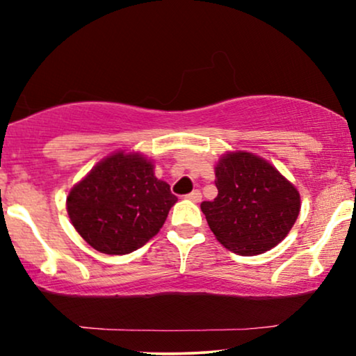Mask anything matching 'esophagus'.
<instances>
[{"label":"esophagus","mask_w":356,"mask_h":356,"mask_svg":"<svg viewBox=\"0 0 356 356\" xmlns=\"http://www.w3.org/2000/svg\"><path fill=\"white\" fill-rule=\"evenodd\" d=\"M187 199L192 200V202H200L202 200V193H200V191H192L187 195Z\"/></svg>","instance_id":"esophagus-1"}]
</instances>
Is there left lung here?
Returning a JSON list of instances; mask_svg holds the SVG:
<instances>
[{
	"label": "left lung",
	"instance_id": "obj_1",
	"mask_svg": "<svg viewBox=\"0 0 356 356\" xmlns=\"http://www.w3.org/2000/svg\"><path fill=\"white\" fill-rule=\"evenodd\" d=\"M218 195L202 202L210 230L225 248L261 254L286 238L298 220V188L276 168L250 152H230L215 168Z\"/></svg>",
	"mask_w": 356,
	"mask_h": 356
}]
</instances>
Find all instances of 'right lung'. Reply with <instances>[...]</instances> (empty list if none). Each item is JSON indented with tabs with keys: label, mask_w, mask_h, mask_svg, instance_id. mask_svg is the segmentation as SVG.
I'll return each instance as SVG.
<instances>
[{
	"label": "right lung",
	"mask_w": 356,
	"mask_h": 356,
	"mask_svg": "<svg viewBox=\"0 0 356 356\" xmlns=\"http://www.w3.org/2000/svg\"><path fill=\"white\" fill-rule=\"evenodd\" d=\"M139 154L106 157L67 197L75 230L97 251L126 254L141 248L163 227L177 197Z\"/></svg>",
	"instance_id": "add662e5"
}]
</instances>
